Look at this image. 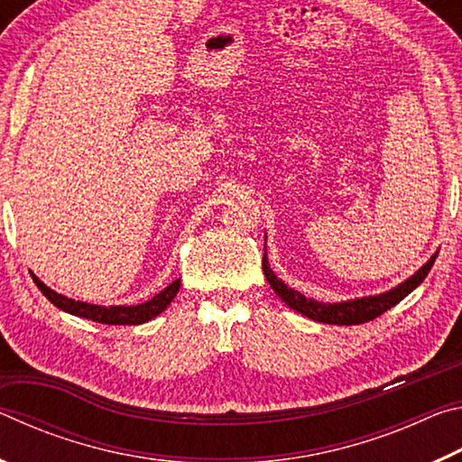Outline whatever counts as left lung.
Instances as JSON below:
<instances>
[{
	"instance_id": "obj_1",
	"label": "left lung",
	"mask_w": 462,
	"mask_h": 462,
	"mask_svg": "<svg viewBox=\"0 0 462 462\" xmlns=\"http://www.w3.org/2000/svg\"><path fill=\"white\" fill-rule=\"evenodd\" d=\"M434 261H436V254L416 273V275H411L408 281H403L402 285H397L387 293L363 297V300H353V301H342V303H322L316 300H308L306 295H301L300 291H295V289L287 287L283 281L277 279L275 273L271 271L269 261H267V250H264V256H263V271H264V277H267V281L273 287V291H275L289 308L295 310L297 314L316 319V322H324V324L355 326V324L371 322V319L379 318L381 314H385L387 310L397 306L405 295L411 293L413 289L426 279Z\"/></svg>"
}]
</instances>
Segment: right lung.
Here are the masks:
<instances>
[{"instance_id": "1", "label": "right lung", "mask_w": 462, "mask_h": 462, "mask_svg": "<svg viewBox=\"0 0 462 462\" xmlns=\"http://www.w3.org/2000/svg\"><path fill=\"white\" fill-rule=\"evenodd\" d=\"M36 287L41 289L42 295L49 300L52 306H57L62 311H69V314L93 319V322L99 324H112V326H134V324H144L154 316H159L162 310H165L171 301L175 300L179 291V285H181V279H175L169 287L162 289L161 293H156L152 300L144 303H138V306H93V303H83L69 300V297L52 291L51 287H46L41 279L34 277Z\"/></svg>"}]
</instances>
